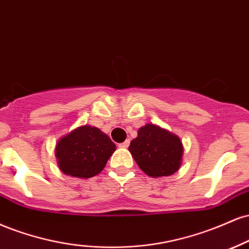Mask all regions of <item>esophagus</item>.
<instances>
[{"label": "esophagus", "instance_id": "1", "mask_svg": "<svg viewBox=\"0 0 249 249\" xmlns=\"http://www.w3.org/2000/svg\"><path fill=\"white\" fill-rule=\"evenodd\" d=\"M129 143H130L129 140H125V141H124V143H120L119 147H120V148H128V145H129Z\"/></svg>", "mask_w": 249, "mask_h": 249}]
</instances>
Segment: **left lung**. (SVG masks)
I'll return each mask as SVG.
<instances>
[{
  "label": "left lung",
  "instance_id": "obj_1",
  "mask_svg": "<svg viewBox=\"0 0 249 249\" xmlns=\"http://www.w3.org/2000/svg\"><path fill=\"white\" fill-rule=\"evenodd\" d=\"M129 151L144 174L157 178L178 171L184 150L177 135L148 124L137 131V137L130 142Z\"/></svg>",
  "mask_w": 249,
  "mask_h": 249
}]
</instances>
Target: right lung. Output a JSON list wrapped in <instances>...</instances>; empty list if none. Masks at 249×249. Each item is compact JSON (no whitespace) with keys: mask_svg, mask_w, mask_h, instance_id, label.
<instances>
[{"mask_svg":"<svg viewBox=\"0 0 249 249\" xmlns=\"http://www.w3.org/2000/svg\"><path fill=\"white\" fill-rule=\"evenodd\" d=\"M115 149L106 134L86 124L61 137L55 145V157L67 176L90 178L104 170Z\"/></svg>","mask_w":249,"mask_h":249,"instance_id":"1","label":"right lung"}]
</instances>
